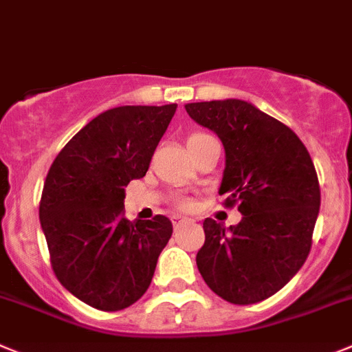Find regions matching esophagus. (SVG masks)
Masks as SVG:
<instances>
[{
    "mask_svg": "<svg viewBox=\"0 0 352 352\" xmlns=\"http://www.w3.org/2000/svg\"><path fill=\"white\" fill-rule=\"evenodd\" d=\"M192 219H188V217H182V215H173L172 217V224L173 228H180L184 224H191Z\"/></svg>",
    "mask_w": 352,
    "mask_h": 352,
    "instance_id": "esophagus-1",
    "label": "esophagus"
}]
</instances>
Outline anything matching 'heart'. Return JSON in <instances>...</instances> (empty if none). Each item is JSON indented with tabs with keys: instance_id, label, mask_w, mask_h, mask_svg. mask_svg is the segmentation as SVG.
Here are the masks:
<instances>
[{
	"instance_id": "heart-1",
	"label": "heart",
	"mask_w": 352,
	"mask_h": 352,
	"mask_svg": "<svg viewBox=\"0 0 352 352\" xmlns=\"http://www.w3.org/2000/svg\"><path fill=\"white\" fill-rule=\"evenodd\" d=\"M205 137H208V135H205V133H192V135H189V138H188V145L195 144V142L201 140V138H205ZM175 204H177V207H180V208H189L191 207V199H189L188 196H179V198L175 199Z\"/></svg>"
}]
</instances>
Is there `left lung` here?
<instances>
[{
  "mask_svg": "<svg viewBox=\"0 0 352 352\" xmlns=\"http://www.w3.org/2000/svg\"><path fill=\"white\" fill-rule=\"evenodd\" d=\"M189 117L221 138L226 153L219 195L239 204L236 226L204 221L198 270L217 296L251 305L283 289L312 247L321 191L296 133L242 100L188 103Z\"/></svg>",
  "mask_w": 352,
  "mask_h": 352,
  "instance_id": "left-lung-1",
  "label": "left lung"
}]
</instances>
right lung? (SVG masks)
I'll list each match as a JSON object with an SVG mask.
<instances>
[{
	"instance_id": "right-lung-1",
	"label": "right lung",
	"mask_w": 352,
	"mask_h": 352,
	"mask_svg": "<svg viewBox=\"0 0 352 352\" xmlns=\"http://www.w3.org/2000/svg\"><path fill=\"white\" fill-rule=\"evenodd\" d=\"M177 105H126L94 117L56 156L40 223L59 283L87 305L116 312L151 286L172 221L124 217V188L147 173Z\"/></svg>"
}]
</instances>
